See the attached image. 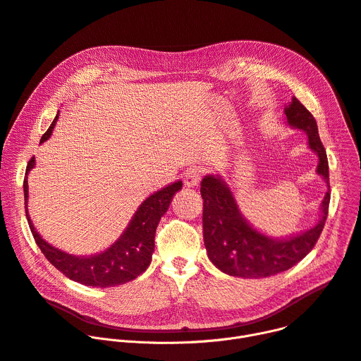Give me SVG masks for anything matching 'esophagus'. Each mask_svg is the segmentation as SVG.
Masks as SVG:
<instances>
[{
	"label": "esophagus",
	"mask_w": 361,
	"mask_h": 361,
	"mask_svg": "<svg viewBox=\"0 0 361 361\" xmlns=\"http://www.w3.org/2000/svg\"><path fill=\"white\" fill-rule=\"evenodd\" d=\"M201 180V171L197 167L194 169H189V171L185 173V186L188 188H192V186H197Z\"/></svg>",
	"instance_id": "esophagus-1"
}]
</instances>
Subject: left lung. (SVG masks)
<instances>
[{"mask_svg":"<svg viewBox=\"0 0 361 361\" xmlns=\"http://www.w3.org/2000/svg\"><path fill=\"white\" fill-rule=\"evenodd\" d=\"M291 128L306 133L309 148L317 154L316 172L324 178L328 190L321 204L319 221L288 238H271L253 228L240 213L235 195L219 175H207L201 182L204 200V245L209 261L224 274L242 279H265L290 269L313 249L325 226L329 207V171L326 152L321 142L313 115L291 97L284 109Z\"/></svg>","mask_w":361,"mask_h":361,"instance_id":"1","label":"left lung"}]
</instances>
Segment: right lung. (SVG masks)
Instances as JSON below:
<instances>
[{
    "mask_svg": "<svg viewBox=\"0 0 361 361\" xmlns=\"http://www.w3.org/2000/svg\"><path fill=\"white\" fill-rule=\"evenodd\" d=\"M59 112L56 114L49 130L40 138V144L45 142L54 131V126L58 121ZM35 167V157L30 159L26 169L25 188V205L29 227L35 238L36 245L44 253L45 258L66 277L90 287H114L125 284L137 279L152 262L154 252V236L160 219L167 211L173 195L182 189V180H176L171 185L161 188L157 192L148 197L141 202L131 219L128 227L123 230L121 238L112 243L108 249L90 257H77L63 252L47 240L36 231L27 211L29 198V183L27 173Z\"/></svg>",
    "mask_w": 361,
    "mask_h": 361,
    "instance_id": "right-lung-1",
    "label": "right lung"
}]
</instances>
